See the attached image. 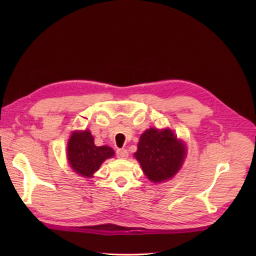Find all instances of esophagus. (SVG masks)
I'll return each mask as SVG.
<instances>
[{
    "label": "esophagus",
    "mask_w": 256,
    "mask_h": 256,
    "mask_svg": "<svg viewBox=\"0 0 256 256\" xmlns=\"http://www.w3.org/2000/svg\"><path fill=\"white\" fill-rule=\"evenodd\" d=\"M116 156L118 157V158H128V152L124 148H120L116 150Z\"/></svg>",
    "instance_id": "1"
}]
</instances>
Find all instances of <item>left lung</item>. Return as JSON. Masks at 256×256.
I'll list each match as a JSON object with an SVG mask.
<instances>
[{
	"label": "left lung",
	"mask_w": 256,
	"mask_h": 256,
	"mask_svg": "<svg viewBox=\"0 0 256 256\" xmlns=\"http://www.w3.org/2000/svg\"><path fill=\"white\" fill-rule=\"evenodd\" d=\"M186 145L170 128H148L140 135L134 157L150 182L170 180L182 166Z\"/></svg>",
	"instance_id": "8db88e82"
}]
</instances>
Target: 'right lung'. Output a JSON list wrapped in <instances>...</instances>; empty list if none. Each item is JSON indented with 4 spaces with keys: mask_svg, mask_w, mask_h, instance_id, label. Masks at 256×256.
Masks as SVG:
<instances>
[{
    "mask_svg": "<svg viewBox=\"0 0 256 256\" xmlns=\"http://www.w3.org/2000/svg\"><path fill=\"white\" fill-rule=\"evenodd\" d=\"M114 156V150L106 145L96 146L89 130L74 131L67 144V158L70 167L78 175L91 178L101 164Z\"/></svg>",
    "mask_w": 256,
    "mask_h": 256,
    "instance_id": "obj_1",
    "label": "right lung"
}]
</instances>
